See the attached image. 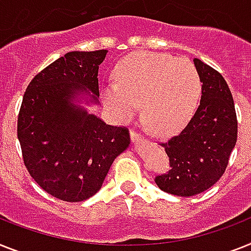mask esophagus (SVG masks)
<instances>
[{
    "label": "esophagus",
    "instance_id": "obj_1",
    "mask_svg": "<svg viewBox=\"0 0 251 251\" xmlns=\"http://www.w3.org/2000/svg\"><path fill=\"white\" fill-rule=\"evenodd\" d=\"M130 141L133 142V144H137L140 141H142V136L138 134L137 132H134V130H130Z\"/></svg>",
    "mask_w": 251,
    "mask_h": 251
}]
</instances>
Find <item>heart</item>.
<instances>
[{
  "label": "heart",
  "mask_w": 251,
  "mask_h": 251,
  "mask_svg": "<svg viewBox=\"0 0 251 251\" xmlns=\"http://www.w3.org/2000/svg\"><path fill=\"white\" fill-rule=\"evenodd\" d=\"M117 83L101 91L103 103L119 122H129L142 105V118L155 134L172 136L194 117L201 80L191 61L154 52H134L114 72Z\"/></svg>",
  "instance_id": "b5f03b06"
}]
</instances>
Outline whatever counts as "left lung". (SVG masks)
Returning <instances> with one entry per match:
<instances>
[{
	"label": "left lung",
	"mask_w": 251,
	"mask_h": 251,
	"mask_svg": "<svg viewBox=\"0 0 251 251\" xmlns=\"http://www.w3.org/2000/svg\"><path fill=\"white\" fill-rule=\"evenodd\" d=\"M201 80L198 110L181 133L161 144L171 169L158 176L160 190L176 196H194L212 187L225 173L237 141V118L228 84L221 74L194 59Z\"/></svg>",
	"instance_id": "1"
}]
</instances>
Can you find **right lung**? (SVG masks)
Returning a JSON list of instances; mask_svg holds the SVG:
<instances>
[{
  "label": "right lung",
  "mask_w": 251,
  "mask_h": 251,
  "mask_svg": "<svg viewBox=\"0 0 251 251\" xmlns=\"http://www.w3.org/2000/svg\"><path fill=\"white\" fill-rule=\"evenodd\" d=\"M106 53H65L33 78L23 97L18 138L24 164L45 191L64 201L95 195L115 158L129 148L126 128L87 109L100 105L97 75Z\"/></svg>",
  "instance_id": "obj_1"
}]
</instances>
